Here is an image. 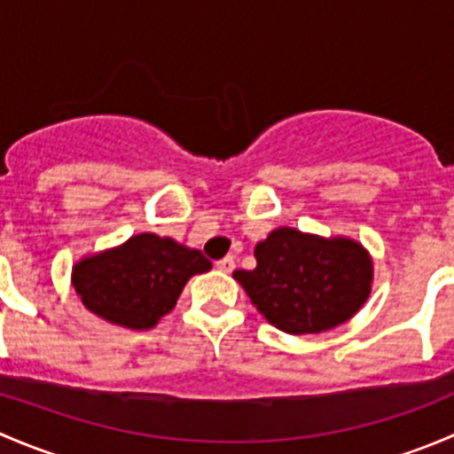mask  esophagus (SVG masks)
Instances as JSON below:
<instances>
[{"mask_svg": "<svg viewBox=\"0 0 454 454\" xmlns=\"http://www.w3.org/2000/svg\"><path fill=\"white\" fill-rule=\"evenodd\" d=\"M215 268H217L219 272H232V270H235V259H232V256H223V259H219L217 263H215Z\"/></svg>", "mask_w": 454, "mask_h": 454, "instance_id": "34e87169", "label": "esophagus"}]
</instances>
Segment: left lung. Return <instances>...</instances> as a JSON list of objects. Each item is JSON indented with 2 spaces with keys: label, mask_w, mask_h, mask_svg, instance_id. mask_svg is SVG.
<instances>
[{
  "label": "left lung",
  "mask_w": 454,
  "mask_h": 454,
  "mask_svg": "<svg viewBox=\"0 0 454 454\" xmlns=\"http://www.w3.org/2000/svg\"><path fill=\"white\" fill-rule=\"evenodd\" d=\"M256 268L235 278L261 314L287 333H318L345 323L371 292L373 265L351 239L278 228L254 248Z\"/></svg>",
  "instance_id": "8db88e82"
}]
</instances>
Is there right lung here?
Returning a JSON list of instances; mask_svg holds the SVG:
<instances>
[{
  "instance_id": "add662e5",
  "label": "right lung",
  "mask_w": 454,
  "mask_h": 454,
  "mask_svg": "<svg viewBox=\"0 0 454 454\" xmlns=\"http://www.w3.org/2000/svg\"><path fill=\"white\" fill-rule=\"evenodd\" d=\"M206 270L210 261L200 250L145 232L81 261L72 283L90 312L122 327L149 329L176 308L184 283Z\"/></svg>"
}]
</instances>
